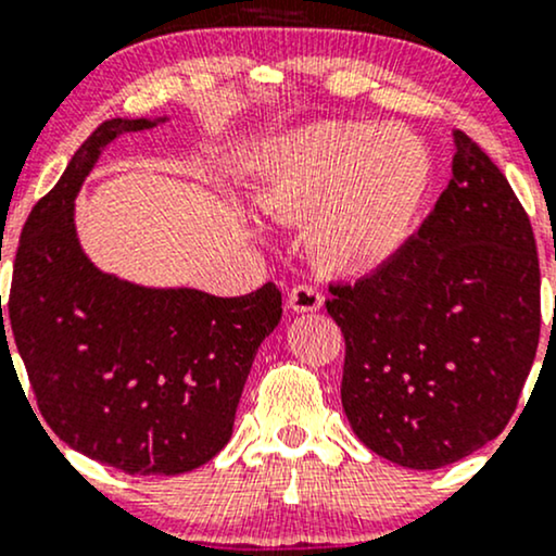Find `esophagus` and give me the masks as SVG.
<instances>
[{
    "label": "esophagus",
    "mask_w": 556,
    "mask_h": 556,
    "mask_svg": "<svg viewBox=\"0 0 556 556\" xmlns=\"http://www.w3.org/2000/svg\"><path fill=\"white\" fill-rule=\"evenodd\" d=\"M324 305V295L318 292L316 285H295L287 298V308L295 314H314Z\"/></svg>",
    "instance_id": "1"
}]
</instances>
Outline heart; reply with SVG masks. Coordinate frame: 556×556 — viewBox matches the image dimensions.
Listing matches in <instances>:
<instances>
[{"label": "heart", "instance_id": "1", "mask_svg": "<svg viewBox=\"0 0 556 556\" xmlns=\"http://www.w3.org/2000/svg\"><path fill=\"white\" fill-rule=\"evenodd\" d=\"M429 175V151L405 127L329 119L274 146L253 203L274 219H308V248L324 269L368 274L405 242Z\"/></svg>", "mask_w": 556, "mask_h": 556}]
</instances>
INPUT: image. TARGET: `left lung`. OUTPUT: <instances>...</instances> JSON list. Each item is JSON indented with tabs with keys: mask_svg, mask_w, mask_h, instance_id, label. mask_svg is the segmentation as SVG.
<instances>
[{
	"mask_svg": "<svg viewBox=\"0 0 556 556\" xmlns=\"http://www.w3.org/2000/svg\"><path fill=\"white\" fill-rule=\"evenodd\" d=\"M452 180L387 264L329 285L344 337L342 407L355 437L416 470L496 439L541 334L531 219L491 159L455 132Z\"/></svg>",
	"mask_w": 556,
	"mask_h": 556,
	"instance_id": "1",
	"label": "left lung"
}]
</instances>
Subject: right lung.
<instances>
[{
	"instance_id": "1",
	"label": "right lung",
	"mask_w": 556,
	"mask_h": 556,
	"mask_svg": "<svg viewBox=\"0 0 556 556\" xmlns=\"http://www.w3.org/2000/svg\"><path fill=\"white\" fill-rule=\"evenodd\" d=\"M162 119H106L30 208L8 316L38 413L62 442L130 476H177L232 437L258 344L282 318L274 282L251 295L151 290L99 271L75 235V195L101 149ZM10 353V344H8Z\"/></svg>"
}]
</instances>
